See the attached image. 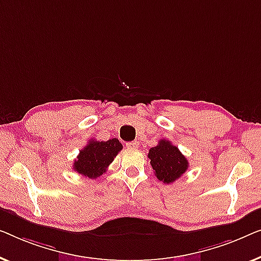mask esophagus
<instances>
[{"label":"esophagus","mask_w":261,"mask_h":261,"mask_svg":"<svg viewBox=\"0 0 261 261\" xmlns=\"http://www.w3.org/2000/svg\"><path fill=\"white\" fill-rule=\"evenodd\" d=\"M126 148L127 149H137L138 148V143L137 142H127L126 143Z\"/></svg>","instance_id":"esophagus-1"}]
</instances>
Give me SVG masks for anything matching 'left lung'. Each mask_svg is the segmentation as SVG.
<instances>
[{
	"mask_svg": "<svg viewBox=\"0 0 261 261\" xmlns=\"http://www.w3.org/2000/svg\"><path fill=\"white\" fill-rule=\"evenodd\" d=\"M148 157L156 177L167 185L181 177L189 167L188 161L177 146L167 139H161L159 144L150 149Z\"/></svg>",
	"mask_w": 261,
	"mask_h": 261,
	"instance_id": "1",
	"label": "left lung"
}]
</instances>
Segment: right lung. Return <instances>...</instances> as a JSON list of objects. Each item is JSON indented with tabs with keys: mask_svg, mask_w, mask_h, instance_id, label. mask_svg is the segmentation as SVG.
<instances>
[{
	"mask_svg": "<svg viewBox=\"0 0 261 261\" xmlns=\"http://www.w3.org/2000/svg\"><path fill=\"white\" fill-rule=\"evenodd\" d=\"M122 143L117 138L106 142L91 139L89 144L80 150L78 157L73 163L74 171L89 178H97L108 170V167L115 160L120 150Z\"/></svg>",
	"mask_w": 261,
	"mask_h": 261,
	"instance_id": "obj_1",
	"label": "right lung"
}]
</instances>
